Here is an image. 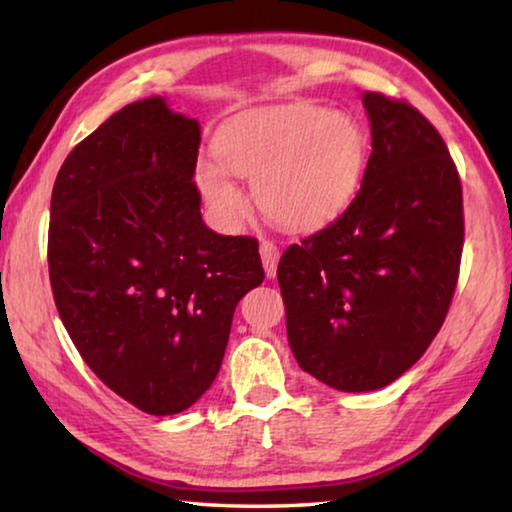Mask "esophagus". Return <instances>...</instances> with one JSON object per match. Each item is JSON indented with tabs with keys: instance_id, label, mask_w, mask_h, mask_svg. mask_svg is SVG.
Listing matches in <instances>:
<instances>
[{
	"instance_id": "1",
	"label": "esophagus",
	"mask_w": 512,
	"mask_h": 512,
	"mask_svg": "<svg viewBox=\"0 0 512 512\" xmlns=\"http://www.w3.org/2000/svg\"><path fill=\"white\" fill-rule=\"evenodd\" d=\"M259 255H262V264L268 277H275L277 273V262H280V248H277L273 241H262L259 244Z\"/></svg>"
}]
</instances>
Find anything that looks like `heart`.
<instances>
[{"label":"heart","mask_w":512,"mask_h":512,"mask_svg":"<svg viewBox=\"0 0 512 512\" xmlns=\"http://www.w3.org/2000/svg\"><path fill=\"white\" fill-rule=\"evenodd\" d=\"M201 160L196 185L221 225L246 214V196L230 176L253 183L255 201L284 228H316L350 203L366 164V137L343 112L287 106L241 121Z\"/></svg>","instance_id":"1"}]
</instances>
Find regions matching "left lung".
I'll return each mask as SVG.
<instances>
[{"label": "left lung", "mask_w": 512, "mask_h": 512, "mask_svg": "<svg viewBox=\"0 0 512 512\" xmlns=\"http://www.w3.org/2000/svg\"><path fill=\"white\" fill-rule=\"evenodd\" d=\"M372 151L339 219L277 264L300 368L345 393L404 375L436 339L463 253V192L443 137L411 103L363 94Z\"/></svg>", "instance_id": "1"}]
</instances>
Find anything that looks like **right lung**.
<instances>
[{"instance_id":"right-lung-1","label":"right lung","mask_w":512,"mask_h":512,"mask_svg":"<svg viewBox=\"0 0 512 512\" xmlns=\"http://www.w3.org/2000/svg\"><path fill=\"white\" fill-rule=\"evenodd\" d=\"M201 126L162 97L76 144L51 192L49 280L69 339L110 391L151 415L219 375L237 302L264 282L253 237L203 223Z\"/></svg>"}]
</instances>
